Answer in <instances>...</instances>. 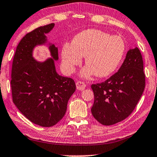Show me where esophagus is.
<instances>
[{
  "label": "esophagus",
  "instance_id": "34e87169",
  "mask_svg": "<svg viewBox=\"0 0 157 157\" xmlns=\"http://www.w3.org/2000/svg\"><path fill=\"white\" fill-rule=\"evenodd\" d=\"M85 86H86L85 83L83 82L78 81L76 82V88H77V90H85Z\"/></svg>",
  "mask_w": 157,
  "mask_h": 157
}]
</instances>
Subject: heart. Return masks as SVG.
<instances>
[{
  "label": "heart",
  "mask_w": 157,
  "mask_h": 157,
  "mask_svg": "<svg viewBox=\"0 0 157 157\" xmlns=\"http://www.w3.org/2000/svg\"><path fill=\"white\" fill-rule=\"evenodd\" d=\"M124 41L98 29H86L76 35L72 44L62 46V66L67 74H72L85 56L87 64L80 71L83 78L96 75L105 78L116 71L125 52Z\"/></svg>",
  "instance_id": "b5f03b06"
}]
</instances>
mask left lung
Segmentation results:
<instances>
[{
	"instance_id": "8db88e82",
	"label": "left lung",
	"mask_w": 157,
	"mask_h": 157,
	"mask_svg": "<svg viewBox=\"0 0 157 157\" xmlns=\"http://www.w3.org/2000/svg\"><path fill=\"white\" fill-rule=\"evenodd\" d=\"M143 70L139 48H130L116 73L104 82L92 85L94 102L91 111L96 120L111 125L130 115L145 86Z\"/></svg>"
}]
</instances>
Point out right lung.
Masks as SVG:
<instances>
[{
    "instance_id": "obj_1",
    "label": "right lung",
    "mask_w": 157,
    "mask_h": 157,
    "mask_svg": "<svg viewBox=\"0 0 157 157\" xmlns=\"http://www.w3.org/2000/svg\"><path fill=\"white\" fill-rule=\"evenodd\" d=\"M54 26L51 23L25 35L17 46L12 66L13 103L27 119L42 127H51L61 120L76 90L73 79L56 71L58 47L48 42L46 36ZM45 45L51 57L44 62L35 59L34 48Z\"/></svg>"
}]
</instances>
